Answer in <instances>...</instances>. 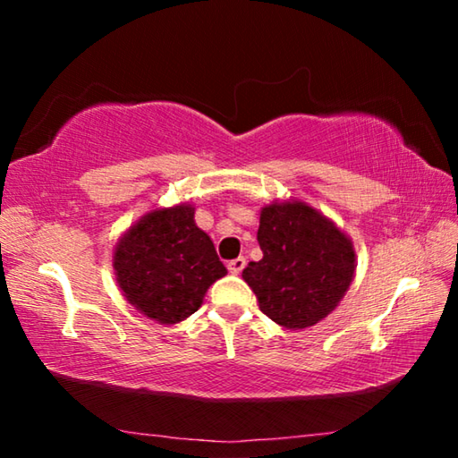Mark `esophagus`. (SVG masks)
I'll list each match as a JSON object with an SVG mask.
<instances>
[{"mask_svg": "<svg viewBox=\"0 0 458 458\" xmlns=\"http://www.w3.org/2000/svg\"><path fill=\"white\" fill-rule=\"evenodd\" d=\"M246 267V259L244 257H238L234 260H228V270L232 275H240Z\"/></svg>", "mask_w": 458, "mask_h": 458, "instance_id": "esophagus-1", "label": "esophagus"}]
</instances>
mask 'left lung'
Segmentation results:
<instances>
[{"label": "left lung", "instance_id": "obj_1", "mask_svg": "<svg viewBox=\"0 0 458 458\" xmlns=\"http://www.w3.org/2000/svg\"><path fill=\"white\" fill-rule=\"evenodd\" d=\"M262 259L244 268L260 311L286 329L327 317L350 289L355 252L344 232L301 201L262 208Z\"/></svg>", "mask_w": 458, "mask_h": 458}]
</instances>
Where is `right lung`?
<instances>
[{"mask_svg":"<svg viewBox=\"0 0 458 458\" xmlns=\"http://www.w3.org/2000/svg\"><path fill=\"white\" fill-rule=\"evenodd\" d=\"M114 270L129 303L167 325L196 313L210 284L226 275L191 206L147 214L119 242Z\"/></svg>","mask_w":458,"mask_h":458,"instance_id":"obj_1","label":"right lung"}]
</instances>
